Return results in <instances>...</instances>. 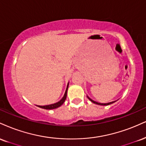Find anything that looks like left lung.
Instances as JSON below:
<instances>
[{
	"label": "left lung",
	"mask_w": 146,
	"mask_h": 146,
	"mask_svg": "<svg viewBox=\"0 0 146 146\" xmlns=\"http://www.w3.org/2000/svg\"><path fill=\"white\" fill-rule=\"evenodd\" d=\"M87 97L88 98V99L90 100V101L91 102H92L93 103H94V104H96V105H110V104H112V103H115V102L116 101H112V102H110V103H99V102L94 101V100L91 99L88 96H87Z\"/></svg>",
	"instance_id": "8db88e82"
}]
</instances>
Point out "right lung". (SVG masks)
<instances>
[{
	"instance_id": "right-lung-1",
	"label": "right lung",
	"mask_w": 146,
	"mask_h": 146,
	"mask_svg": "<svg viewBox=\"0 0 146 146\" xmlns=\"http://www.w3.org/2000/svg\"><path fill=\"white\" fill-rule=\"evenodd\" d=\"M68 83L67 84V86H66V89L65 90V93H64V96L57 103H54V104H51V105H43V106H41V105H37L38 108H41L42 109H45V110H54V109L58 108L59 107H60L63 103H64L65 100L66 99V94H67V90H68Z\"/></svg>"
}]
</instances>
